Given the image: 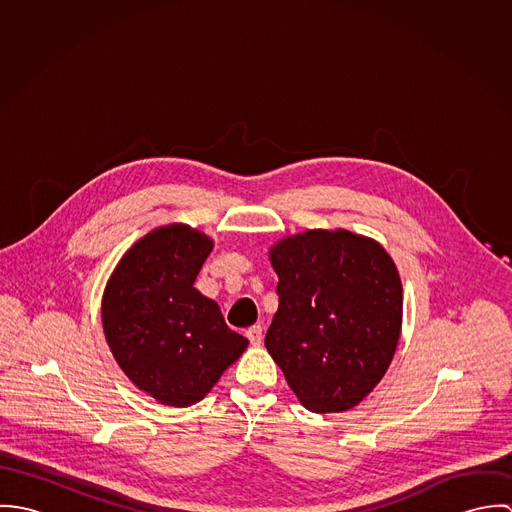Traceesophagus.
Wrapping results in <instances>:
<instances>
[{
	"label": "esophagus",
	"mask_w": 512,
	"mask_h": 512,
	"mask_svg": "<svg viewBox=\"0 0 512 512\" xmlns=\"http://www.w3.org/2000/svg\"><path fill=\"white\" fill-rule=\"evenodd\" d=\"M246 337H248L250 345L258 347V345H262V339H264V331H262V327H260V325H252L250 329H246Z\"/></svg>",
	"instance_id": "34e87169"
}]
</instances>
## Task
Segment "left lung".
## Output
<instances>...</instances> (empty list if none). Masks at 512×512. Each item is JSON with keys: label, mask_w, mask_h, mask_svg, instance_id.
<instances>
[{"label": "left lung", "mask_w": 512, "mask_h": 512, "mask_svg": "<svg viewBox=\"0 0 512 512\" xmlns=\"http://www.w3.org/2000/svg\"><path fill=\"white\" fill-rule=\"evenodd\" d=\"M278 311L266 349L299 402L317 414L357 406L390 365L402 284L386 250L347 230H309L272 252Z\"/></svg>", "instance_id": "obj_1"}]
</instances>
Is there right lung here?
Wrapping results in <instances>:
<instances>
[{"label": "right lung", "instance_id": "add662e5", "mask_svg": "<svg viewBox=\"0 0 512 512\" xmlns=\"http://www.w3.org/2000/svg\"><path fill=\"white\" fill-rule=\"evenodd\" d=\"M213 242L171 224L138 240L112 274L102 323L128 378L167 406L199 402L248 347L193 288Z\"/></svg>", "mask_w": 512, "mask_h": 512}]
</instances>
